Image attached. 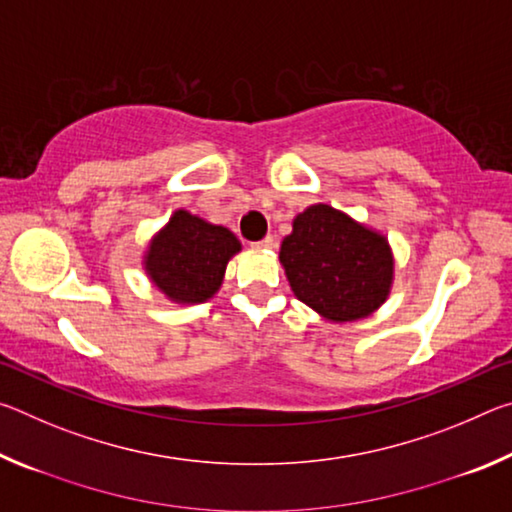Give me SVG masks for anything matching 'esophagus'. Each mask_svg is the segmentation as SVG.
I'll return each instance as SVG.
<instances>
[{
	"label": "esophagus",
	"instance_id": "esophagus-1",
	"mask_svg": "<svg viewBox=\"0 0 512 512\" xmlns=\"http://www.w3.org/2000/svg\"><path fill=\"white\" fill-rule=\"evenodd\" d=\"M275 246V237L273 235H266L262 241H255L253 248H273Z\"/></svg>",
	"mask_w": 512,
	"mask_h": 512
}]
</instances>
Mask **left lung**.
<instances>
[{"mask_svg": "<svg viewBox=\"0 0 512 512\" xmlns=\"http://www.w3.org/2000/svg\"><path fill=\"white\" fill-rule=\"evenodd\" d=\"M280 262L296 298L334 323L370 316L393 282L388 241L323 203L296 216Z\"/></svg>", "mask_w": 512, "mask_h": 512, "instance_id": "8db88e82", "label": "left lung"}]
</instances>
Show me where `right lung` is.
Here are the masks:
<instances>
[{
  "instance_id": "obj_1",
  "label": "right lung",
  "mask_w": 512,
  "mask_h": 512,
  "mask_svg": "<svg viewBox=\"0 0 512 512\" xmlns=\"http://www.w3.org/2000/svg\"><path fill=\"white\" fill-rule=\"evenodd\" d=\"M239 250V239L228 228L178 210L146 250L144 264L164 296L194 305L219 291L225 266Z\"/></svg>"
}]
</instances>
